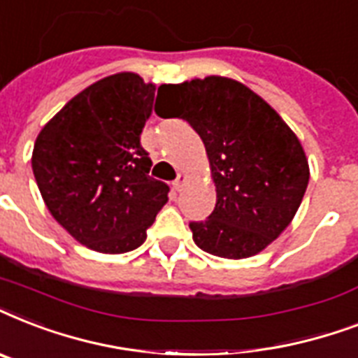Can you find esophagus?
<instances>
[{
	"label": "esophagus",
	"mask_w": 358,
	"mask_h": 358,
	"mask_svg": "<svg viewBox=\"0 0 358 358\" xmlns=\"http://www.w3.org/2000/svg\"><path fill=\"white\" fill-rule=\"evenodd\" d=\"M185 182H187V176H185L184 173H180L178 176H176V180H174V189L176 191H182L184 189V185H185Z\"/></svg>",
	"instance_id": "1"
}]
</instances>
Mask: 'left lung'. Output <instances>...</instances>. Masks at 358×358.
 I'll list each match as a JSON object with an SVG mask.
<instances>
[{"instance_id":"8db88e82","label":"left lung","mask_w":358,"mask_h":358,"mask_svg":"<svg viewBox=\"0 0 358 358\" xmlns=\"http://www.w3.org/2000/svg\"><path fill=\"white\" fill-rule=\"evenodd\" d=\"M159 91L174 117L201 135L217 191L212 215L189 223L193 241L230 260L258 255L292 223L305 196L310 171L297 135L264 98L230 78Z\"/></svg>"}]
</instances>
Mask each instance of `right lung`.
<instances>
[{
    "label": "right lung",
    "mask_w": 358,
    "mask_h": 358,
    "mask_svg": "<svg viewBox=\"0 0 358 358\" xmlns=\"http://www.w3.org/2000/svg\"><path fill=\"white\" fill-rule=\"evenodd\" d=\"M156 85L120 72L76 94L41 129L33 174L53 219L74 239L106 255H122L146 239L169 185L148 176L141 131L152 115Z\"/></svg>",
    "instance_id": "add662e5"
}]
</instances>
